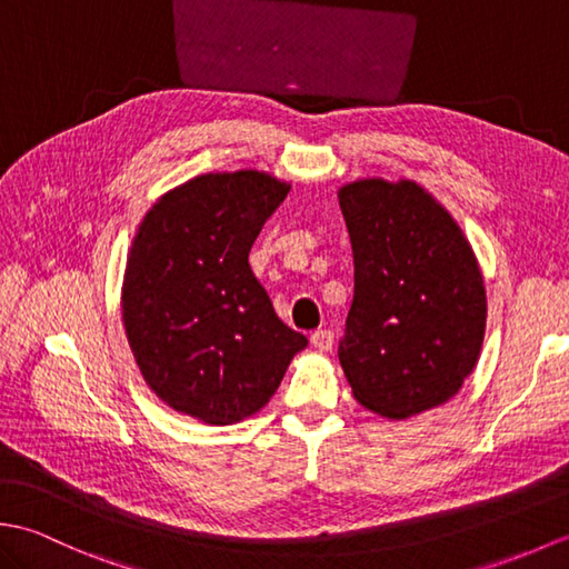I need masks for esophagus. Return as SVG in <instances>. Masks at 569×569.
I'll return each instance as SVG.
<instances>
[{
    "label": "esophagus",
    "instance_id": "1",
    "mask_svg": "<svg viewBox=\"0 0 569 569\" xmlns=\"http://www.w3.org/2000/svg\"><path fill=\"white\" fill-rule=\"evenodd\" d=\"M310 345L318 349V352H328L335 345V335L330 330H316L310 335Z\"/></svg>",
    "mask_w": 569,
    "mask_h": 569
}]
</instances>
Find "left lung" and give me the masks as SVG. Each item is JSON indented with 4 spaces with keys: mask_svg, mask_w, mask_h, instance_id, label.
<instances>
[{
    "mask_svg": "<svg viewBox=\"0 0 569 569\" xmlns=\"http://www.w3.org/2000/svg\"><path fill=\"white\" fill-rule=\"evenodd\" d=\"M337 198L355 253L345 377L371 413H426L462 389L485 345L477 253L445 204L410 178H359Z\"/></svg>",
    "mask_w": 569,
    "mask_h": 569,
    "instance_id": "8db88e82",
    "label": "left lung"
}]
</instances>
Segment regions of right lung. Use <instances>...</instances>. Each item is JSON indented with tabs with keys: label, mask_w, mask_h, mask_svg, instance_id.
Wrapping results in <instances>:
<instances>
[{
	"label": "right lung",
	"mask_w": 569,
	"mask_h": 569,
	"mask_svg": "<svg viewBox=\"0 0 569 569\" xmlns=\"http://www.w3.org/2000/svg\"><path fill=\"white\" fill-rule=\"evenodd\" d=\"M291 183L214 171L156 200L137 227L122 322L149 389L176 413L234 426L271 401L306 335L278 320L249 249Z\"/></svg>",
	"instance_id": "right-lung-1"
}]
</instances>
